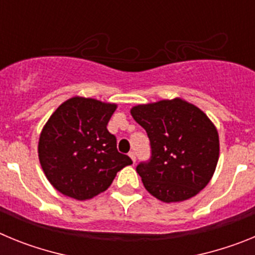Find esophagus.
I'll use <instances>...</instances> for the list:
<instances>
[{"label": "esophagus", "instance_id": "obj_1", "mask_svg": "<svg viewBox=\"0 0 255 255\" xmlns=\"http://www.w3.org/2000/svg\"><path fill=\"white\" fill-rule=\"evenodd\" d=\"M129 155H130V158H131V161L135 163V161H136V155H135V153L134 152H130Z\"/></svg>", "mask_w": 255, "mask_h": 255}]
</instances>
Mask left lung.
I'll return each instance as SVG.
<instances>
[{"mask_svg": "<svg viewBox=\"0 0 255 255\" xmlns=\"http://www.w3.org/2000/svg\"><path fill=\"white\" fill-rule=\"evenodd\" d=\"M130 112L150 141V159L136 166L144 188L164 203L206 188L220 157L218 132L208 116L181 98L138 105Z\"/></svg>", "mask_w": 255, "mask_h": 255, "instance_id": "8db88e82", "label": "left lung"}]
</instances>
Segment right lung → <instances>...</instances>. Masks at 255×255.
Here are the masks:
<instances>
[{"instance_id": "right-lung-1", "label": "right lung", "mask_w": 255, "mask_h": 255, "mask_svg": "<svg viewBox=\"0 0 255 255\" xmlns=\"http://www.w3.org/2000/svg\"><path fill=\"white\" fill-rule=\"evenodd\" d=\"M115 103L73 97L43 126L38 143L40 166L52 186L64 195L87 200L107 190L116 173L132 163L116 148L107 124Z\"/></svg>"}]
</instances>
